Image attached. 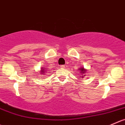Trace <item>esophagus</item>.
Instances as JSON below:
<instances>
[{
	"label": "esophagus",
	"mask_w": 125,
	"mask_h": 125,
	"mask_svg": "<svg viewBox=\"0 0 125 125\" xmlns=\"http://www.w3.org/2000/svg\"><path fill=\"white\" fill-rule=\"evenodd\" d=\"M60 67H61V68H65V65H61V66H60Z\"/></svg>",
	"instance_id": "34e87169"
}]
</instances>
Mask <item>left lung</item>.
<instances>
[{"instance_id":"left-lung-1","label":"left lung","mask_w":125,"mask_h":125,"mask_svg":"<svg viewBox=\"0 0 125 125\" xmlns=\"http://www.w3.org/2000/svg\"><path fill=\"white\" fill-rule=\"evenodd\" d=\"M78 70H79V71L80 74H81V77H82V78H83V77H84V76H85V73H87V70L85 69L83 67L79 68Z\"/></svg>"}]
</instances>
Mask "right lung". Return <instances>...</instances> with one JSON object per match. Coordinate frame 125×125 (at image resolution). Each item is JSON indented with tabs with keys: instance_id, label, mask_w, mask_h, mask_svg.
I'll return each instance as SVG.
<instances>
[{
	"instance_id": "add662e5",
	"label": "right lung",
	"mask_w": 125,
	"mask_h": 125,
	"mask_svg": "<svg viewBox=\"0 0 125 125\" xmlns=\"http://www.w3.org/2000/svg\"><path fill=\"white\" fill-rule=\"evenodd\" d=\"M40 74H46L47 73V71H48V70H47V69H46L45 68H41V70L40 71Z\"/></svg>"
}]
</instances>
